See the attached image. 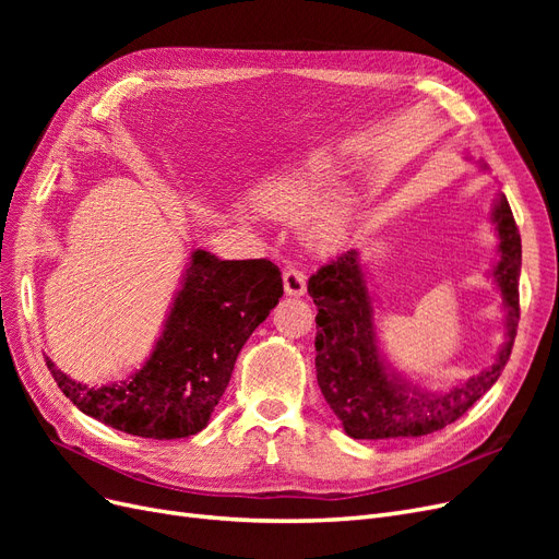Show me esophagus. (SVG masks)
<instances>
[{"mask_svg": "<svg viewBox=\"0 0 559 559\" xmlns=\"http://www.w3.org/2000/svg\"><path fill=\"white\" fill-rule=\"evenodd\" d=\"M284 292H286V296H296V298H300V296H306V275L300 273L298 267H294V265H289V267H284Z\"/></svg>", "mask_w": 559, "mask_h": 559, "instance_id": "esophagus-1", "label": "esophagus"}]
</instances>
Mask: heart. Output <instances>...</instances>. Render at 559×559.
<instances>
[{
    "label": "heart",
    "instance_id": "obj_1",
    "mask_svg": "<svg viewBox=\"0 0 559 559\" xmlns=\"http://www.w3.org/2000/svg\"><path fill=\"white\" fill-rule=\"evenodd\" d=\"M333 181V158L324 148H317L265 179L253 191V200L263 212L284 222H302L306 240L319 249H329L345 238L352 210L343 191L325 193Z\"/></svg>",
    "mask_w": 559,
    "mask_h": 559
}]
</instances>
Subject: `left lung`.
I'll use <instances>...</instances> for the list:
<instances>
[{
    "label": "left lung",
    "instance_id": "left-lung-1",
    "mask_svg": "<svg viewBox=\"0 0 559 559\" xmlns=\"http://www.w3.org/2000/svg\"><path fill=\"white\" fill-rule=\"evenodd\" d=\"M489 218L499 238V261L489 270V277L501 292L506 337L492 364L445 392H429L413 384L384 359L373 296L366 286L357 249L341 253L310 277L308 294L317 306V382L347 436L380 441L433 433L460 419L499 380L511 357L520 319L522 245L503 193H499Z\"/></svg>",
    "mask_w": 559,
    "mask_h": 559
}]
</instances>
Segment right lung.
<instances>
[{
    "instance_id": "1",
    "label": "right lung",
    "mask_w": 559,
    "mask_h": 559,
    "mask_svg": "<svg viewBox=\"0 0 559 559\" xmlns=\"http://www.w3.org/2000/svg\"><path fill=\"white\" fill-rule=\"evenodd\" d=\"M273 261H222L195 249L146 364L128 380L88 386L46 357L50 376L81 413L156 441L207 427L230 382L235 359L282 298Z\"/></svg>"
}]
</instances>
